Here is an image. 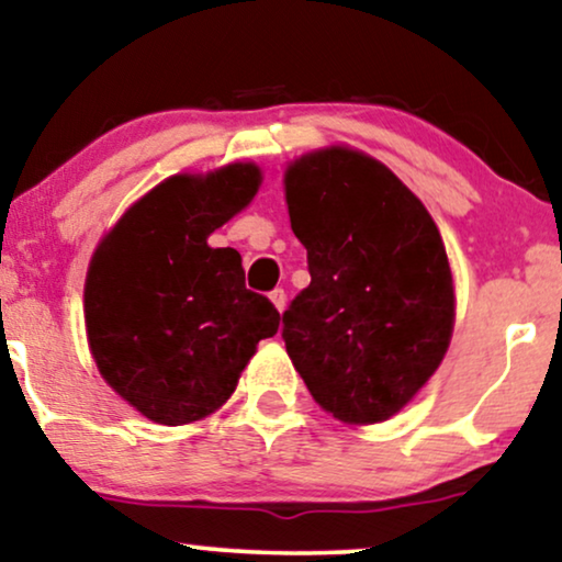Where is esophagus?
Here are the masks:
<instances>
[{"label":"esophagus","mask_w":562,"mask_h":562,"mask_svg":"<svg viewBox=\"0 0 562 562\" xmlns=\"http://www.w3.org/2000/svg\"><path fill=\"white\" fill-rule=\"evenodd\" d=\"M271 302H273L276 310L283 312V307H286V291H283V289H273V291H271Z\"/></svg>","instance_id":"34e87169"}]
</instances>
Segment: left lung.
<instances>
[{
	"mask_svg": "<svg viewBox=\"0 0 562 562\" xmlns=\"http://www.w3.org/2000/svg\"><path fill=\"white\" fill-rule=\"evenodd\" d=\"M286 203L312 276L281 317L291 363L335 418L387 420L439 369L451 338L439 229L387 167L340 147L289 167Z\"/></svg>",
	"mask_w": 562,
	"mask_h": 562,
	"instance_id": "8db88e82",
	"label": "left lung"
}]
</instances>
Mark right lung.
Here are the masks:
<instances>
[{"label":"right lung","instance_id":"right-lung-1","mask_svg":"<svg viewBox=\"0 0 562 562\" xmlns=\"http://www.w3.org/2000/svg\"><path fill=\"white\" fill-rule=\"evenodd\" d=\"M258 186L252 165L175 175L134 203L94 252L85 283L94 363L155 424L214 413L258 340L279 330L271 299L245 289L239 252L206 243Z\"/></svg>","mask_w":562,"mask_h":562}]
</instances>
